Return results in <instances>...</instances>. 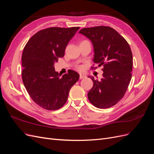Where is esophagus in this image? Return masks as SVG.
<instances>
[{
	"instance_id": "1",
	"label": "esophagus",
	"mask_w": 154,
	"mask_h": 154,
	"mask_svg": "<svg viewBox=\"0 0 154 154\" xmlns=\"http://www.w3.org/2000/svg\"><path fill=\"white\" fill-rule=\"evenodd\" d=\"M85 78H86V75L85 74H80V79H83Z\"/></svg>"
}]
</instances>
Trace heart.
<instances>
[{
    "label": "heart",
    "instance_id": "heart-1",
    "mask_svg": "<svg viewBox=\"0 0 154 154\" xmlns=\"http://www.w3.org/2000/svg\"><path fill=\"white\" fill-rule=\"evenodd\" d=\"M80 69H82V67H80Z\"/></svg>",
    "mask_w": 154,
    "mask_h": 154
}]
</instances>
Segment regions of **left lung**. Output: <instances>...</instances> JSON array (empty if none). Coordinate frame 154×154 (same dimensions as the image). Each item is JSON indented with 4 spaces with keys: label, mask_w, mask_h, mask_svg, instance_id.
Returning <instances> with one entry per match:
<instances>
[{
    "label": "left lung",
    "mask_w": 154,
    "mask_h": 154,
    "mask_svg": "<svg viewBox=\"0 0 154 154\" xmlns=\"http://www.w3.org/2000/svg\"><path fill=\"white\" fill-rule=\"evenodd\" d=\"M79 32L92 42L94 51L93 62L103 66L100 81L88 76L94 84L88 92V99L97 108H109L123 98L131 80V49L127 40L110 27H87Z\"/></svg>",
    "instance_id": "1"
}]
</instances>
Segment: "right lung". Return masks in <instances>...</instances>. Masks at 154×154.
Here are the masks:
<instances>
[{
  "instance_id": "add662e5",
  "label": "right lung",
  "mask_w": 154,
  "mask_h": 154,
  "mask_svg": "<svg viewBox=\"0 0 154 154\" xmlns=\"http://www.w3.org/2000/svg\"><path fill=\"white\" fill-rule=\"evenodd\" d=\"M80 29L49 27L37 32L27 42L22 56V82L31 99L46 110H55L67 100L69 91L80 78L69 70L60 78L54 64L64 57L69 42Z\"/></svg>"
}]
</instances>
